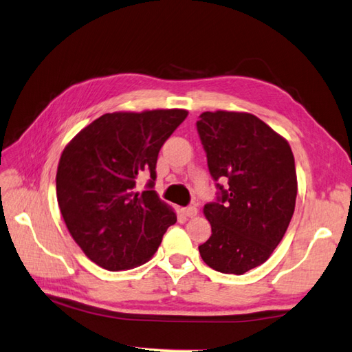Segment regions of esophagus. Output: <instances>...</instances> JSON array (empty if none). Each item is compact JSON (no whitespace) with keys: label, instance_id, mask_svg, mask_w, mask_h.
I'll list each match as a JSON object with an SVG mask.
<instances>
[{"label":"esophagus","instance_id":"1","mask_svg":"<svg viewBox=\"0 0 352 352\" xmlns=\"http://www.w3.org/2000/svg\"><path fill=\"white\" fill-rule=\"evenodd\" d=\"M183 214L188 216V218H195V216L198 214V208L195 206H189L183 208Z\"/></svg>","mask_w":352,"mask_h":352}]
</instances>
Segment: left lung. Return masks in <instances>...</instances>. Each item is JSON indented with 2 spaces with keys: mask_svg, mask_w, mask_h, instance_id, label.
<instances>
[{
  "mask_svg": "<svg viewBox=\"0 0 352 352\" xmlns=\"http://www.w3.org/2000/svg\"><path fill=\"white\" fill-rule=\"evenodd\" d=\"M197 130L218 188L204 206L212 236L199 254L214 271L242 275L271 257L294 216V154L286 139L251 113L204 111Z\"/></svg>",
  "mask_w": 352,
  "mask_h": 352,
  "instance_id": "1",
  "label": "left lung"
}]
</instances>
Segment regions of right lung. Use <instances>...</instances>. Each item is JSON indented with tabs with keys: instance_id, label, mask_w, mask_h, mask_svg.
Returning a JSON list of instances; mask_svg holds the SVG:
<instances>
[{
	"instance_id": "add662e5",
	"label": "right lung",
	"mask_w": 352,
	"mask_h": 352,
	"mask_svg": "<svg viewBox=\"0 0 352 352\" xmlns=\"http://www.w3.org/2000/svg\"><path fill=\"white\" fill-rule=\"evenodd\" d=\"M188 111H116L95 119L63 149L57 201L74 241L94 263L124 271L151 258L177 216L154 189L160 148ZM148 171L147 189L135 180Z\"/></svg>"
}]
</instances>
